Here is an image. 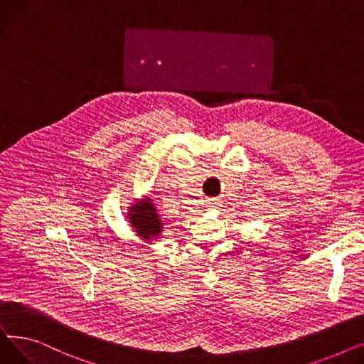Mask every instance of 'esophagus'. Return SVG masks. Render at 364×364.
Segmentation results:
<instances>
[{
	"mask_svg": "<svg viewBox=\"0 0 364 364\" xmlns=\"http://www.w3.org/2000/svg\"><path fill=\"white\" fill-rule=\"evenodd\" d=\"M209 203H211V205H217V200H214V199H211V200H209Z\"/></svg>",
	"mask_w": 364,
	"mask_h": 364,
	"instance_id": "1",
	"label": "esophagus"
}]
</instances>
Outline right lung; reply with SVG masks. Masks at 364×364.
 <instances>
[{"instance_id":"add662e5","label":"right lung","mask_w":364,"mask_h":364,"mask_svg":"<svg viewBox=\"0 0 364 364\" xmlns=\"http://www.w3.org/2000/svg\"><path fill=\"white\" fill-rule=\"evenodd\" d=\"M128 223L143 240L158 239L164 232V220L158 213V208L151 202L150 198L136 200L128 206Z\"/></svg>"}]
</instances>
